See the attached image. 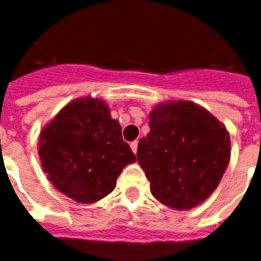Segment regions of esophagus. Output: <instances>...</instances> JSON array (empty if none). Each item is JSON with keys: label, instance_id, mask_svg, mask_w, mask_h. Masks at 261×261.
Masks as SVG:
<instances>
[{"label": "esophagus", "instance_id": "34e87169", "mask_svg": "<svg viewBox=\"0 0 261 261\" xmlns=\"http://www.w3.org/2000/svg\"><path fill=\"white\" fill-rule=\"evenodd\" d=\"M138 146H139V142L138 140H135V142L130 143V148H132V151L136 154L138 152Z\"/></svg>", "mask_w": 261, "mask_h": 261}]
</instances>
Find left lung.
<instances>
[{"label": "left lung", "mask_w": 261, "mask_h": 261, "mask_svg": "<svg viewBox=\"0 0 261 261\" xmlns=\"http://www.w3.org/2000/svg\"><path fill=\"white\" fill-rule=\"evenodd\" d=\"M140 139L138 162L154 198L177 211L202 203L216 190L231 155L230 133L207 110L189 100L160 103Z\"/></svg>", "instance_id": "obj_1"}]
</instances>
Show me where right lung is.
Segmentation results:
<instances>
[{"label": "right lung", "mask_w": 261, "mask_h": 261, "mask_svg": "<svg viewBox=\"0 0 261 261\" xmlns=\"http://www.w3.org/2000/svg\"><path fill=\"white\" fill-rule=\"evenodd\" d=\"M38 155L50 183L80 203L109 195L123 168L136 161L107 103L91 96L70 101L45 125Z\"/></svg>", "instance_id": "right-lung-1"}]
</instances>
